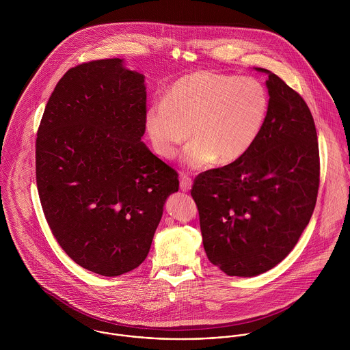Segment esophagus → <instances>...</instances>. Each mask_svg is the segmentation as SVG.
<instances>
[{
  "mask_svg": "<svg viewBox=\"0 0 350 350\" xmlns=\"http://www.w3.org/2000/svg\"><path fill=\"white\" fill-rule=\"evenodd\" d=\"M179 180H180V190H182V191L187 193V191H190V190H191V186H193V180H191V178H189L187 175L182 174V175H180V178H179Z\"/></svg>",
  "mask_w": 350,
  "mask_h": 350,
  "instance_id": "1",
  "label": "esophagus"
}]
</instances>
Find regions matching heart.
Returning <instances> with one entry per match:
<instances>
[{"instance_id": "1", "label": "heart", "mask_w": 350, "mask_h": 350, "mask_svg": "<svg viewBox=\"0 0 350 350\" xmlns=\"http://www.w3.org/2000/svg\"><path fill=\"white\" fill-rule=\"evenodd\" d=\"M269 111L265 86L254 78L197 71L174 82L163 102L146 111L144 126L154 152L172 159L190 139L183 163L202 170L218 160L244 157L260 137Z\"/></svg>"}]
</instances>
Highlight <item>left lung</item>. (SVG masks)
<instances>
[{"mask_svg": "<svg viewBox=\"0 0 350 350\" xmlns=\"http://www.w3.org/2000/svg\"><path fill=\"white\" fill-rule=\"evenodd\" d=\"M269 111L262 132L240 160L202 172L191 197L203 248L229 276L252 278L278 265L297 245L319 187V152L306 102L269 70Z\"/></svg>", "mask_w": 350, "mask_h": 350, "instance_id": "left-lung-1", "label": "left lung"}]
</instances>
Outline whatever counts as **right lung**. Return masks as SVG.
Segmentation results:
<instances>
[{"label":"right lung","instance_id":"add662e5","mask_svg":"<svg viewBox=\"0 0 350 350\" xmlns=\"http://www.w3.org/2000/svg\"><path fill=\"white\" fill-rule=\"evenodd\" d=\"M146 77L124 59L68 70L57 82L36 139V182L56 241L102 276L148 256L178 174L142 142Z\"/></svg>","mask_w":350,"mask_h":350}]
</instances>
